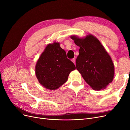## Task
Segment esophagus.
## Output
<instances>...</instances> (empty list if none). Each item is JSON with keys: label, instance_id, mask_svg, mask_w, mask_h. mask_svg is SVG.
Returning <instances> with one entry per match:
<instances>
[{"label": "esophagus", "instance_id": "34e87169", "mask_svg": "<svg viewBox=\"0 0 130 130\" xmlns=\"http://www.w3.org/2000/svg\"><path fill=\"white\" fill-rule=\"evenodd\" d=\"M72 61L75 64V58H73L72 60Z\"/></svg>", "mask_w": 130, "mask_h": 130}]
</instances>
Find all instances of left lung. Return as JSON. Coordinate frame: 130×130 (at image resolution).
I'll list each match as a JSON object with an SVG mask.
<instances>
[{"label":"left lung","instance_id":"8db88e82","mask_svg":"<svg viewBox=\"0 0 130 130\" xmlns=\"http://www.w3.org/2000/svg\"><path fill=\"white\" fill-rule=\"evenodd\" d=\"M70 38L80 47L76 60L77 70L93 89L106 88L113 80L115 66L104 46L91 34L83 37L71 35Z\"/></svg>","mask_w":130,"mask_h":130}]
</instances>
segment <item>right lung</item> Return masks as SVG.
Listing matches in <instances>:
<instances>
[{
    "mask_svg": "<svg viewBox=\"0 0 130 130\" xmlns=\"http://www.w3.org/2000/svg\"><path fill=\"white\" fill-rule=\"evenodd\" d=\"M60 44L56 42L47 44L35 66L39 83L50 90L61 87L67 81L70 73L76 69Z\"/></svg>",
    "mask_w": 130,
    "mask_h": 130,
    "instance_id": "right-lung-1",
    "label": "right lung"
}]
</instances>
